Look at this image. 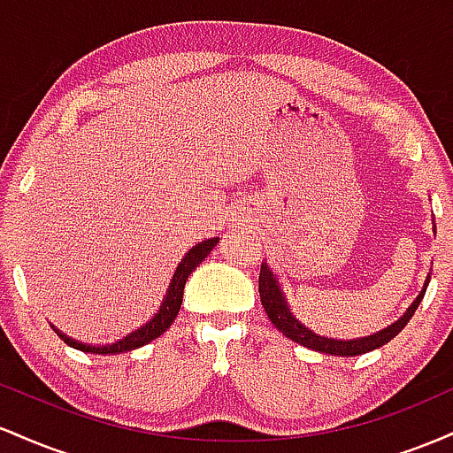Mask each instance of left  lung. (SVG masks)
<instances>
[{"instance_id":"obj_1","label":"left lung","mask_w":453,"mask_h":453,"mask_svg":"<svg viewBox=\"0 0 453 453\" xmlns=\"http://www.w3.org/2000/svg\"><path fill=\"white\" fill-rule=\"evenodd\" d=\"M428 283H430V274H428V279H426L424 289L419 292L418 298L413 300V304L409 306L407 313L400 317V319L394 321L392 326L383 327V330H379L371 336H362V339L339 341V339H327V336L315 334L313 330H309L304 324H300V321L294 317L292 311H289L288 300H285L283 292H280L279 280L273 274V270H270L266 264H262V268H259V298H262V306H264V311H266L268 319L273 321V326L277 327L279 332H283L288 339L298 342V345L309 347V349H313V351L330 353V356H342V357L360 356V353L379 349V347L392 341L394 336H396L398 332L407 326V321L411 319V317H413L418 304L422 303Z\"/></svg>"}]
</instances>
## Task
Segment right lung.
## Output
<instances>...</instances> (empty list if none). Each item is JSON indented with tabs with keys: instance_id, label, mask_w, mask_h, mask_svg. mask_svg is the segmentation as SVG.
Segmentation results:
<instances>
[{
	"instance_id": "1",
	"label": "right lung",
	"mask_w": 453,
	"mask_h": 453,
	"mask_svg": "<svg viewBox=\"0 0 453 453\" xmlns=\"http://www.w3.org/2000/svg\"><path fill=\"white\" fill-rule=\"evenodd\" d=\"M217 242H219V238H209V241L197 242L194 249H189V251H187V256L180 259V264L176 266V273H174L173 280H170V288H168V292H165V298H164V303H161L157 313L150 317L147 324L140 326L138 330L129 332V334L123 336V339L111 342V345H85V342H78L74 339H70V336H65L64 332H59L53 326L55 334L59 336L65 345L74 347V349H78V351L104 353V356H108V353L132 351V349H138V347L147 345V342L157 339V336L164 334V332L173 326L176 315H179L180 303H183V289H185L187 279H189V274L194 273L197 266H200L202 259L209 256Z\"/></svg>"
}]
</instances>
